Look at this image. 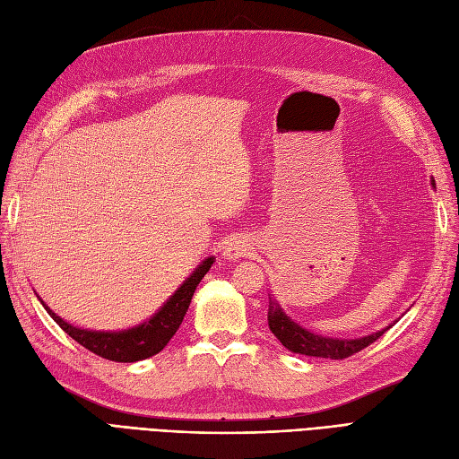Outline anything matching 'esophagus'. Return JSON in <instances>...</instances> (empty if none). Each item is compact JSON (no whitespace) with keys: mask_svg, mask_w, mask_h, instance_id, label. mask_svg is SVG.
Listing matches in <instances>:
<instances>
[{"mask_svg":"<svg viewBox=\"0 0 459 459\" xmlns=\"http://www.w3.org/2000/svg\"><path fill=\"white\" fill-rule=\"evenodd\" d=\"M255 247H256V243H255L253 238H249V235H235L233 239L228 241L226 249H224V256L230 258V260L249 256Z\"/></svg>","mask_w":459,"mask_h":459,"instance_id":"esophagus-1","label":"esophagus"}]
</instances>
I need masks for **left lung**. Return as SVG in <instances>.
Wrapping results in <instances>:
<instances>
[{"label":"left lung","instance_id":"obj_1","mask_svg":"<svg viewBox=\"0 0 459 459\" xmlns=\"http://www.w3.org/2000/svg\"><path fill=\"white\" fill-rule=\"evenodd\" d=\"M272 305V303H270ZM268 326L272 333L281 342V345L293 353L301 355H311V357H322V359H345L351 357L353 353L368 348L370 343L377 342L384 332L380 330L377 333H370L361 340H332V338H322L316 333H311L303 330L297 322L290 320L281 313L280 307H270L268 313Z\"/></svg>","mask_w":459,"mask_h":459}]
</instances>
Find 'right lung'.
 <instances>
[{
    "mask_svg": "<svg viewBox=\"0 0 459 459\" xmlns=\"http://www.w3.org/2000/svg\"><path fill=\"white\" fill-rule=\"evenodd\" d=\"M212 263H214L212 256L206 258L204 263L193 272L191 278L185 280L183 286L169 297V301L160 308L151 320L126 332L81 330L67 325L65 320H61L56 313L49 311L44 303L42 305L49 313V316L57 322L59 328L65 333H69V336L77 343H81L82 348L92 351L98 357L108 359V361L134 363V361H141V359L152 357L166 348L168 342L173 338V333H176L178 328L181 326L183 316L191 305L193 293L196 286L201 283V280L204 278L206 272L210 270V266H212Z\"/></svg>",
    "mask_w": 459,
    "mask_h": 459,
    "instance_id": "add662e5",
    "label": "right lung"
}]
</instances>
